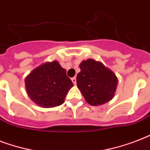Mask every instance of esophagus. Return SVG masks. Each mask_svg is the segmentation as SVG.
<instances>
[{"label": "esophagus", "mask_w": 150, "mask_h": 150, "mask_svg": "<svg viewBox=\"0 0 150 150\" xmlns=\"http://www.w3.org/2000/svg\"><path fill=\"white\" fill-rule=\"evenodd\" d=\"M71 81H72L73 84L76 85V78H75V77L72 78V79H71Z\"/></svg>", "instance_id": "obj_1"}]
</instances>
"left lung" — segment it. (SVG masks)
I'll use <instances>...</instances> for the list:
<instances>
[{"mask_svg": "<svg viewBox=\"0 0 150 150\" xmlns=\"http://www.w3.org/2000/svg\"><path fill=\"white\" fill-rule=\"evenodd\" d=\"M77 86L89 104L102 105L113 99L117 86V78L100 61L88 59L80 64Z\"/></svg>", "mask_w": 150, "mask_h": 150, "instance_id": "obj_1", "label": "left lung"}]
</instances>
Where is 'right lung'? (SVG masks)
<instances>
[{
  "label": "right lung",
  "instance_id": "1",
  "mask_svg": "<svg viewBox=\"0 0 150 150\" xmlns=\"http://www.w3.org/2000/svg\"><path fill=\"white\" fill-rule=\"evenodd\" d=\"M28 96L41 107H54L64 102L69 89L73 86L58 61L46 62L29 74L25 80Z\"/></svg>",
  "mask_w": 150,
  "mask_h": 150
}]
</instances>
